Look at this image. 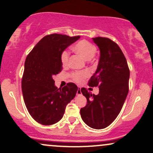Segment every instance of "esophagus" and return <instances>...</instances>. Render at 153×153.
Masks as SVG:
<instances>
[{
    "label": "esophagus",
    "mask_w": 153,
    "mask_h": 153,
    "mask_svg": "<svg viewBox=\"0 0 153 153\" xmlns=\"http://www.w3.org/2000/svg\"><path fill=\"white\" fill-rule=\"evenodd\" d=\"M82 94V92H81L80 88H78V91H77V94H78V95H79V94Z\"/></svg>",
    "instance_id": "esophagus-1"
}]
</instances>
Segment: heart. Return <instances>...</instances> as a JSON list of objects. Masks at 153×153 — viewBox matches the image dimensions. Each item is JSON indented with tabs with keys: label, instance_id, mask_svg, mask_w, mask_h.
Wrapping results in <instances>:
<instances>
[{
	"label": "heart",
	"instance_id": "obj_1",
	"mask_svg": "<svg viewBox=\"0 0 153 153\" xmlns=\"http://www.w3.org/2000/svg\"><path fill=\"white\" fill-rule=\"evenodd\" d=\"M73 50L75 53L82 56L86 61H90L97 53V46L88 40H81L73 46ZM61 62L63 66H66L69 62V53L63 51L61 54ZM88 71L85 72H73L71 73V78L77 82H80L83 79L88 76Z\"/></svg>",
	"mask_w": 153,
	"mask_h": 153
}]
</instances>
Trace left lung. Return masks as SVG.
I'll return each instance as SVG.
<instances>
[{
	"label": "left lung",
	"instance_id": "obj_1",
	"mask_svg": "<svg viewBox=\"0 0 153 153\" xmlns=\"http://www.w3.org/2000/svg\"><path fill=\"white\" fill-rule=\"evenodd\" d=\"M100 51L97 68L89 80L90 87L99 86V94L86 88L81 92L87 104L80 109L82 121L94 129H102L113 122L121 111L128 92L130 71L126 59L117 43L109 38H92Z\"/></svg>",
	"mask_w": 153,
	"mask_h": 153
}]
</instances>
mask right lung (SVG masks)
<instances>
[{"mask_svg": "<svg viewBox=\"0 0 153 153\" xmlns=\"http://www.w3.org/2000/svg\"><path fill=\"white\" fill-rule=\"evenodd\" d=\"M79 39L80 36L46 35L25 60L22 79L24 102L31 117L42 125L54 124L62 119L65 107L77 93L78 88L73 82L58 88L53 76L62 70L61 53Z\"/></svg>", "mask_w": 153, "mask_h": 153, "instance_id": "add662e5", "label": "right lung"}]
</instances>
